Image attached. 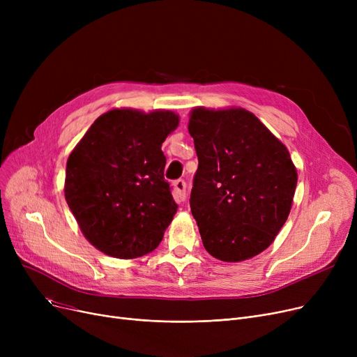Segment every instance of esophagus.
Here are the masks:
<instances>
[{"label": "esophagus", "instance_id": "esophagus-1", "mask_svg": "<svg viewBox=\"0 0 357 357\" xmlns=\"http://www.w3.org/2000/svg\"><path fill=\"white\" fill-rule=\"evenodd\" d=\"M174 195L179 202L186 199V182L183 179H178L174 182Z\"/></svg>", "mask_w": 357, "mask_h": 357}]
</instances>
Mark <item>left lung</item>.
<instances>
[{"mask_svg":"<svg viewBox=\"0 0 357 357\" xmlns=\"http://www.w3.org/2000/svg\"><path fill=\"white\" fill-rule=\"evenodd\" d=\"M188 131L198 156L190 205L205 250L222 261L266 250L289 215L296 188L287 146L240 107H195Z\"/></svg>","mask_w":357,"mask_h":357,"instance_id":"obj_1","label":"left lung"}]
</instances>
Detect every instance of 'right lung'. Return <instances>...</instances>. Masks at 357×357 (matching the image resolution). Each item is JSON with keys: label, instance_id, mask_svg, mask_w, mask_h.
<instances>
[{"label": "right lung", "instance_id": "1", "mask_svg": "<svg viewBox=\"0 0 357 357\" xmlns=\"http://www.w3.org/2000/svg\"><path fill=\"white\" fill-rule=\"evenodd\" d=\"M179 124L174 111L112 108L70 152L65 199L91 245L117 259L153 252L174 220L162 143Z\"/></svg>", "mask_w": 357, "mask_h": 357}]
</instances>
